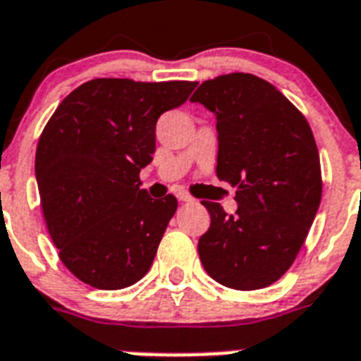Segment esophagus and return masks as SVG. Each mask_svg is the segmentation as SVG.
I'll return each mask as SVG.
<instances>
[{"instance_id": "34e87169", "label": "esophagus", "mask_w": 361, "mask_h": 361, "mask_svg": "<svg viewBox=\"0 0 361 361\" xmlns=\"http://www.w3.org/2000/svg\"><path fill=\"white\" fill-rule=\"evenodd\" d=\"M177 197H178V201H186V203L194 201V197H192L190 194H186V192H177Z\"/></svg>"}]
</instances>
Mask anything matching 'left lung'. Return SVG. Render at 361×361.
Here are the masks:
<instances>
[{"label": "left lung", "mask_w": 361, "mask_h": 361, "mask_svg": "<svg viewBox=\"0 0 361 361\" xmlns=\"http://www.w3.org/2000/svg\"><path fill=\"white\" fill-rule=\"evenodd\" d=\"M190 102L216 116V177L235 186V214L203 201L211 228L197 252L205 271L233 290L276 282L303 247L322 197L317 142L305 116L250 73L205 80Z\"/></svg>", "instance_id": "8db88e82"}]
</instances>
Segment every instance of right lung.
Instances as JSON below:
<instances>
[{"mask_svg":"<svg viewBox=\"0 0 361 361\" xmlns=\"http://www.w3.org/2000/svg\"><path fill=\"white\" fill-rule=\"evenodd\" d=\"M197 82L94 79L58 105L35 152L41 207L60 259L99 290L147 275L177 197L152 200L139 171L152 161L156 122Z\"/></svg>","mask_w":361,"mask_h":361,"instance_id":"1","label":"right lung"}]
</instances>
